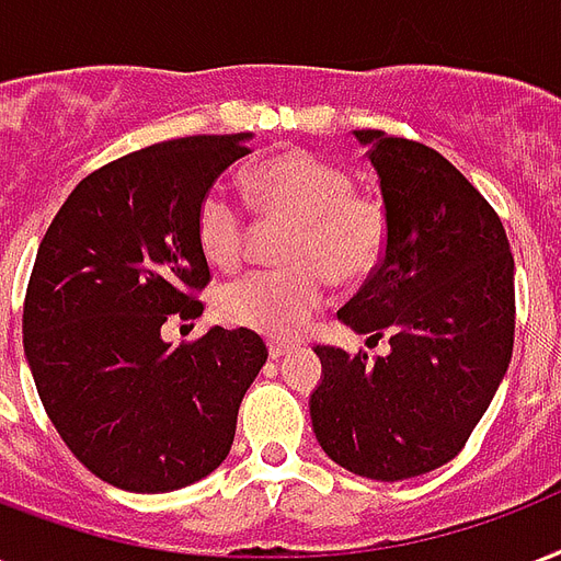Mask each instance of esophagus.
<instances>
[{
  "mask_svg": "<svg viewBox=\"0 0 561 561\" xmlns=\"http://www.w3.org/2000/svg\"><path fill=\"white\" fill-rule=\"evenodd\" d=\"M267 350H271V358H282V356H288V353H290V344H282V341H271V344H267Z\"/></svg>",
  "mask_w": 561,
  "mask_h": 561,
  "instance_id": "esophagus-1",
  "label": "esophagus"
}]
</instances>
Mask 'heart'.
Returning <instances> with one entry per match:
<instances>
[{
  "mask_svg": "<svg viewBox=\"0 0 561 561\" xmlns=\"http://www.w3.org/2000/svg\"><path fill=\"white\" fill-rule=\"evenodd\" d=\"M255 208L294 224L282 259L288 267L255 271L220 290V314L232 327L271 337H294L329 299V276L362 282L379 267L388 243V217L370 196L353 194V176L314 152H282L247 176ZM250 220L226 187H211L196 208V241L208 264L238 267Z\"/></svg>",
  "mask_w": 561,
  "mask_h": 561,
  "instance_id": "obj_1",
  "label": "heart"
}]
</instances>
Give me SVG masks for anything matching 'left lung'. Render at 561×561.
Instances as JSON below:
<instances>
[{
	"mask_svg": "<svg viewBox=\"0 0 561 561\" xmlns=\"http://www.w3.org/2000/svg\"><path fill=\"white\" fill-rule=\"evenodd\" d=\"M379 176L388 243L337 320L388 335L367 362L314 347L323 365L311 426L350 473L400 482L459 456L506 376L515 344V259L485 196L435 149L362 128Z\"/></svg>",
	"mask_w": 561,
	"mask_h": 561,
	"instance_id": "1",
	"label": "left lung"
}]
</instances>
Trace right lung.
Segmentation results:
<instances>
[{
    "instance_id": "1",
    "label": "right lung",
    "mask_w": 561,
    "mask_h": 561,
    "mask_svg": "<svg viewBox=\"0 0 561 561\" xmlns=\"http://www.w3.org/2000/svg\"><path fill=\"white\" fill-rule=\"evenodd\" d=\"M247 140H164L93 170L37 247L23 309L37 394L72 456L123 491L164 494L208 477L267 362L243 327L179 347L161 335L170 314H203L194 294L211 271L196 208Z\"/></svg>"
}]
</instances>
